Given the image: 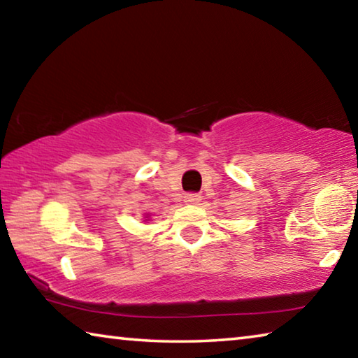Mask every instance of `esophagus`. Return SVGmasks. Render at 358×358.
I'll list each match as a JSON object with an SVG mask.
<instances>
[{
    "label": "esophagus",
    "instance_id": "1",
    "mask_svg": "<svg viewBox=\"0 0 358 358\" xmlns=\"http://www.w3.org/2000/svg\"><path fill=\"white\" fill-rule=\"evenodd\" d=\"M202 201V196L201 194H196V192H189V194H185V202L186 203H191V205H197L199 202Z\"/></svg>",
    "mask_w": 358,
    "mask_h": 358
}]
</instances>
